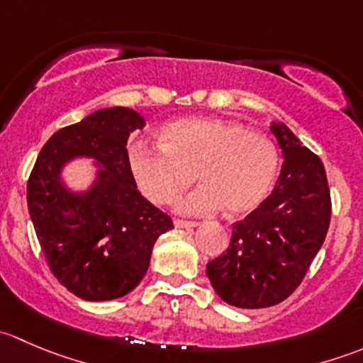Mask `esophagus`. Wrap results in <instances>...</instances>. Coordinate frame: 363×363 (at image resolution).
<instances>
[{
    "instance_id": "34e87169",
    "label": "esophagus",
    "mask_w": 363,
    "mask_h": 363,
    "mask_svg": "<svg viewBox=\"0 0 363 363\" xmlns=\"http://www.w3.org/2000/svg\"><path fill=\"white\" fill-rule=\"evenodd\" d=\"M175 228H195L199 226V221H186V219H175Z\"/></svg>"
}]
</instances>
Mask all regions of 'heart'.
<instances>
[{
  "label": "heart",
  "mask_w": 363,
  "mask_h": 363,
  "mask_svg": "<svg viewBox=\"0 0 363 363\" xmlns=\"http://www.w3.org/2000/svg\"><path fill=\"white\" fill-rule=\"evenodd\" d=\"M128 160L137 188L149 202L175 203L196 175L202 189L182 203V211L212 214L225 207L233 218L259 207L279 170V152L269 135L212 117L164 124L160 149L137 144Z\"/></svg>",
  "instance_id": "heart-1"
}]
</instances>
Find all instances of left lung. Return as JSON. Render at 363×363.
<instances>
[{
	"label": "left lung",
	"instance_id": "obj_1",
	"mask_svg": "<svg viewBox=\"0 0 363 363\" xmlns=\"http://www.w3.org/2000/svg\"><path fill=\"white\" fill-rule=\"evenodd\" d=\"M283 151L274 191L232 225L228 250L207 263V277L226 303L262 309L288 298L320 251L332 200L321 160L283 123L270 126Z\"/></svg>",
	"mask_w": 363,
	"mask_h": 363
}]
</instances>
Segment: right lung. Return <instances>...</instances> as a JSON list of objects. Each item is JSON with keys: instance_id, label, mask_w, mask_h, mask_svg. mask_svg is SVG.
I'll use <instances>...</instances> for the list:
<instances>
[{"instance_id": "add662e5", "label": "right lung", "mask_w": 363, "mask_h": 363, "mask_svg": "<svg viewBox=\"0 0 363 363\" xmlns=\"http://www.w3.org/2000/svg\"><path fill=\"white\" fill-rule=\"evenodd\" d=\"M131 108H101L56 131L28 179V208L47 265L84 300H113L145 276L152 246L174 228L168 214L145 200L130 170L126 142L144 128ZM89 155L102 167L97 184L73 196L59 181L60 167Z\"/></svg>"}]
</instances>
